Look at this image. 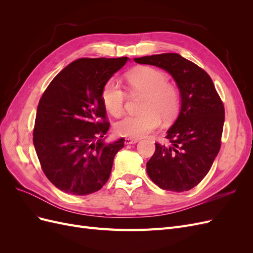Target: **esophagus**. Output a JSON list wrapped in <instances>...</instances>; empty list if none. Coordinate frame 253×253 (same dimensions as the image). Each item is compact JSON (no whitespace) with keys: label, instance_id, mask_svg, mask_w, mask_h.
I'll list each match as a JSON object with an SVG mask.
<instances>
[{"label":"esophagus","instance_id":"obj_1","mask_svg":"<svg viewBox=\"0 0 253 253\" xmlns=\"http://www.w3.org/2000/svg\"><path fill=\"white\" fill-rule=\"evenodd\" d=\"M138 142V139H134V138H126L125 139V144L128 145V144H134Z\"/></svg>","mask_w":253,"mask_h":253}]
</instances>
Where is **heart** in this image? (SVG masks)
<instances>
[{"label": "heart", "instance_id": "obj_1", "mask_svg": "<svg viewBox=\"0 0 253 253\" xmlns=\"http://www.w3.org/2000/svg\"><path fill=\"white\" fill-rule=\"evenodd\" d=\"M126 82L133 93L145 96L142 106L143 115L126 116L119 120L116 133L127 138H141L154 132L160 126V119L173 120L180 108L178 90L168 83L167 75L156 68L142 66L126 75ZM126 93L120 84L113 79L104 83L101 100L110 114L119 116L124 112Z\"/></svg>", "mask_w": 253, "mask_h": 253}]
</instances>
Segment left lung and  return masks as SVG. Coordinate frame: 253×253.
Returning <instances> with one entry per match:
<instances>
[{
	"instance_id": "left-lung-1",
	"label": "left lung",
	"mask_w": 253,
	"mask_h": 253,
	"mask_svg": "<svg viewBox=\"0 0 253 253\" xmlns=\"http://www.w3.org/2000/svg\"><path fill=\"white\" fill-rule=\"evenodd\" d=\"M134 61L169 73L177 84L181 102L178 117L167 132L169 144L155 143L154 155L147 163L149 177L163 190H191L203 180L218 154L224 104L210 76L178 53H160Z\"/></svg>"
}]
</instances>
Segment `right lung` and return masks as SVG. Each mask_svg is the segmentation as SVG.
Segmentation results:
<instances>
[{"label":"right lung","mask_w":253,"mask_h":253,"mask_svg":"<svg viewBox=\"0 0 253 253\" xmlns=\"http://www.w3.org/2000/svg\"><path fill=\"white\" fill-rule=\"evenodd\" d=\"M128 58H81L63 68L38 105L34 145L42 170L65 193L87 195L108 181L125 139L105 143L110 124L101 100L105 82Z\"/></svg>","instance_id":"add662e5"}]
</instances>
